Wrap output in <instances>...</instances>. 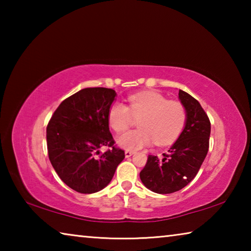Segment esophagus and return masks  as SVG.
I'll use <instances>...</instances> for the list:
<instances>
[{"instance_id": "1", "label": "esophagus", "mask_w": 251, "mask_h": 251, "mask_svg": "<svg viewBox=\"0 0 251 251\" xmlns=\"http://www.w3.org/2000/svg\"><path fill=\"white\" fill-rule=\"evenodd\" d=\"M135 154V151H125V157H127V158H128V157H130L131 155H134Z\"/></svg>"}]
</instances>
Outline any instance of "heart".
Instances as JSON below:
<instances>
[{
    "instance_id": "obj_1",
    "label": "heart",
    "mask_w": 251,
    "mask_h": 251,
    "mask_svg": "<svg viewBox=\"0 0 251 251\" xmlns=\"http://www.w3.org/2000/svg\"><path fill=\"white\" fill-rule=\"evenodd\" d=\"M133 117L138 129L118 136L117 144L128 151L141 150L155 142L164 147L173 144L185 129L187 110L178 100H168L157 92H144L128 96V106L120 101L110 105L107 113L109 126L116 133L129 128Z\"/></svg>"
}]
</instances>
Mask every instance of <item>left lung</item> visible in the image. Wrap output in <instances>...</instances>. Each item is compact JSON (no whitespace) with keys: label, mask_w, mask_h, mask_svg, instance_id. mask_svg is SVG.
Masks as SVG:
<instances>
[{"label":"left lung","mask_w":251,"mask_h":251,"mask_svg":"<svg viewBox=\"0 0 251 251\" xmlns=\"http://www.w3.org/2000/svg\"><path fill=\"white\" fill-rule=\"evenodd\" d=\"M181 104L187 110V123L175 144L161 158L148 155L139 174L148 189L157 194H172L192 181L201 168L209 148L210 121L199 101L179 90Z\"/></svg>","instance_id":"1"}]
</instances>
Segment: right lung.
Here are the masks:
<instances>
[{
  "label": "right lung",
  "instance_id": "add662e5",
  "mask_svg": "<svg viewBox=\"0 0 251 251\" xmlns=\"http://www.w3.org/2000/svg\"><path fill=\"white\" fill-rule=\"evenodd\" d=\"M115 96L112 88L80 90L59 104L46 127L50 164L75 192H100L109 184L125 158L108 127L107 113ZM100 147L109 150L100 154Z\"/></svg>",
  "mask_w": 251,
  "mask_h": 251
}]
</instances>
